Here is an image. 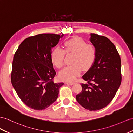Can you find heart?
I'll return each instance as SVG.
<instances>
[{
	"label": "heart",
	"instance_id": "b5f03b06",
	"mask_svg": "<svg viewBox=\"0 0 133 133\" xmlns=\"http://www.w3.org/2000/svg\"><path fill=\"white\" fill-rule=\"evenodd\" d=\"M65 70H67V68L66 69H65L64 70V71ZM66 78H68L69 79H72L73 78H74V76H72V75H68V76H66ZM61 78H63V77H61Z\"/></svg>",
	"mask_w": 133,
	"mask_h": 133
}]
</instances>
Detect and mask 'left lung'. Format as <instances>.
I'll return each mask as SVG.
<instances>
[{"instance_id": "left-lung-1", "label": "left lung", "mask_w": 133, "mask_h": 133, "mask_svg": "<svg viewBox=\"0 0 133 133\" xmlns=\"http://www.w3.org/2000/svg\"><path fill=\"white\" fill-rule=\"evenodd\" d=\"M61 37L52 33L26 38L15 52L11 82L18 96L29 107L43 110L56 101L63 82L54 81L56 72L52 50Z\"/></svg>"}]
</instances>
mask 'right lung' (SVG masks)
I'll return each instance as SVG.
<instances>
[{"label":"right lung","mask_w":133,"mask_h":133,"mask_svg":"<svg viewBox=\"0 0 133 133\" xmlns=\"http://www.w3.org/2000/svg\"><path fill=\"white\" fill-rule=\"evenodd\" d=\"M95 59L91 68L82 76V91L77 101L89 111L105 107L114 98L121 82V59L115 46L108 38L91 34Z\"/></svg>","instance_id":"obj_1"}]
</instances>
